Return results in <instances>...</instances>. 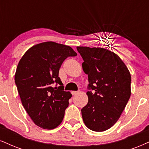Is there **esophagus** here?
I'll return each mask as SVG.
<instances>
[{
  "instance_id": "esophagus-1",
  "label": "esophagus",
  "mask_w": 149,
  "mask_h": 149,
  "mask_svg": "<svg viewBox=\"0 0 149 149\" xmlns=\"http://www.w3.org/2000/svg\"><path fill=\"white\" fill-rule=\"evenodd\" d=\"M71 93H72V95H74L77 94L78 91H72Z\"/></svg>"
}]
</instances>
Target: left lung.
Segmentation results:
<instances>
[{"mask_svg":"<svg viewBox=\"0 0 149 149\" xmlns=\"http://www.w3.org/2000/svg\"><path fill=\"white\" fill-rule=\"evenodd\" d=\"M88 77L87 105L81 109L84 124L93 131L111 128L131 97V77L118 55L102 47H77Z\"/></svg>","mask_w":149,"mask_h":149,"instance_id":"8db88e82","label":"left lung"}]
</instances>
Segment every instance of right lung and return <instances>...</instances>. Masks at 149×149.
<instances>
[{
	"instance_id": "add662e5",
	"label": "right lung",
	"mask_w": 149,
	"mask_h": 149,
	"mask_svg": "<svg viewBox=\"0 0 149 149\" xmlns=\"http://www.w3.org/2000/svg\"><path fill=\"white\" fill-rule=\"evenodd\" d=\"M75 56L71 47L47 41L30 47L20 60L16 85L24 108L39 127L54 129L63 121L72 95L63 91L58 71L66 58Z\"/></svg>"
}]
</instances>
